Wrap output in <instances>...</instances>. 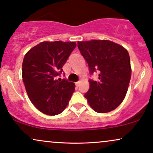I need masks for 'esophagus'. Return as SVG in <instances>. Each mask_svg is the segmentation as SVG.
<instances>
[{
  "instance_id": "34e87169",
  "label": "esophagus",
  "mask_w": 153,
  "mask_h": 153,
  "mask_svg": "<svg viewBox=\"0 0 153 153\" xmlns=\"http://www.w3.org/2000/svg\"><path fill=\"white\" fill-rule=\"evenodd\" d=\"M79 85H80V82H75V85H76V87H78Z\"/></svg>"
}]
</instances>
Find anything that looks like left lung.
<instances>
[{"label": "left lung", "instance_id": "1", "mask_svg": "<svg viewBox=\"0 0 153 153\" xmlns=\"http://www.w3.org/2000/svg\"><path fill=\"white\" fill-rule=\"evenodd\" d=\"M91 74L99 71V81L89 80L90 88L84 96L95 111L107 113L122 103L127 94L131 75L128 51L109 40L78 42Z\"/></svg>", "mask_w": 153, "mask_h": 153}]
</instances>
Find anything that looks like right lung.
<instances>
[{"label": "right lung", "instance_id": "add662e5", "mask_svg": "<svg viewBox=\"0 0 153 153\" xmlns=\"http://www.w3.org/2000/svg\"><path fill=\"white\" fill-rule=\"evenodd\" d=\"M76 47L74 42H42L24 56L22 78L33 105L47 115L64 111L75 91V83L56 77L62 73L70 54Z\"/></svg>", "mask_w": 153, "mask_h": 153}]
</instances>
